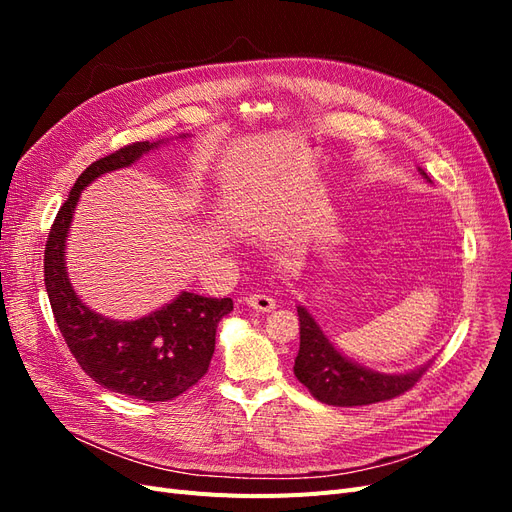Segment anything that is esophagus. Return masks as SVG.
I'll return each instance as SVG.
<instances>
[{
	"mask_svg": "<svg viewBox=\"0 0 512 512\" xmlns=\"http://www.w3.org/2000/svg\"><path fill=\"white\" fill-rule=\"evenodd\" d=\"M245 303L262 314L273 312L275 309V299L267 297V294H250V297H245Z\"/></svg>",
	"mask_w": 512,
	"mask_h": 512,
	"instance_id": "34e87169",
	"label": "esophagus"
}]
</instances>
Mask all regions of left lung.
Returning a JSON list of instances; mask_svg holds the SVG:
<instances>
[{
	"label": "left lung",
	"instance_id": "left-lung-1",
	"mask_svg": "<svg viewBox=\"0 0 512 512\" xmlns=\"http://www.w3.org/2000/svg\"><path fill=\"white\" fill-rule=\"evenodd\" d=\"M418 170L429 181L425 170ZM297 312L301 346L294 359V376L322 404L367 406L393 399L410 391L429 367V363H425L404 374H380V371L367 369L339 352L303 305L297 307Z\"/></svg>",
	"mask_w": 512,
	"mask_h": 512
}]
</instances>
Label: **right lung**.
Wrapping results in <instances>:
<instances>
[{"mask_svg": "<svg viewBox=\"0 0 512 512\" xmlns=\"http://www.w3.org/2000/svg\"><path fill=\"white\" fill-rule=\"evenodd\" d=\"M162 143H134L87 166L61 205L44 250L46 294L76 363L104 389L143 401L173 399L207 374L215 331L218 322L232 312V299L181 292L149 316L111 320L89 309L72 288L66 241L76 203L87 185L111 170L132 166Z\"/></svg>", "mask_w": 512, "mask_h": 512, "instance_id": "1", "label": "right lung"}]
</instances>
